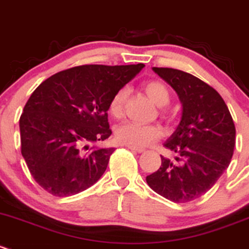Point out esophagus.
<instances>
[{"label":"esophagus","mask_w":249,"mask_h":249,"mask_svg":"<svg viewBox=\"0 0 249 249\" xmlns=\"http://www.w3.org/2000/svg\"><path fill=\"white\" fill-rule=\"evenodd\" d=\"M127 147L129 150H132V151H135V152H144V149L142 147H138V146H133V145H127Z\"/></svg>","instance_id":"34e87169"}]
</instances>
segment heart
<instances>
[{"label":"heart","mask_w":249,"mask_h":249,"mask_svg":"<svg viewBox=\"0 0 249 249\" xmlns=\"http://www.w3.org/2000/svg\"><path fill=\"white\" fill-rule=\"evenodd\" d=\"M142 89L145 90L150 99L159 107H164L171 100V93L163 82L157 80L146 81L142 85ZM127 89L121 88L111 97L109 102V114L112 117H121L124 111V103L127 99ZM163 135V130L156 124H142L137 122L127 121L124 122L116 128L115 137L121 144L133 145V146H147L151 142H156Z\"/></svg>","instance_id":"1"}]
</instances>
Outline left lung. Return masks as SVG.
I'll return each mask as SVG.
<instances>
[{"label": "left lung", "instance_id": "1", "mask_svg": "<svg viewBox=\"0 0 249 249\" xmlns=\"http://www.w3.org/2000/svg\"><path fill=\"white\" fill-rule=\"evenodd\" d=\"M152 70L179 95L183 115L163 144L176 152V161L161 156V167L146 177V183L172 202H190L207 193L230 164L235 124L220 94L200 78L177 69Z\"/></svg>", "mask_w": 249, "mask_h": 249}]
</instances>
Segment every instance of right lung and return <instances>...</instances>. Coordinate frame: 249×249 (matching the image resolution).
Here are the masks:
<instances>
[{"label":"right lung","mask_w":249,"mask_h":249,"mask_svg":"<svg viewBox=\"0 0 249 249\" xmlns=\"http://www.w3.org/2000/svg\"><path fill=\"white\" fill-rule=\"evenodd\" d=\"M144 66H75L34 90L19 120L21 155L47 193L72 196L99 180L115 149L88 144L111 135L110 99Z\"/></svg>","instance_id":"obj_1"}]
</instances>
